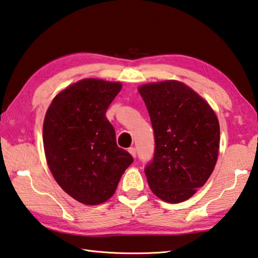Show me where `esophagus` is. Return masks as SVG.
I'll list each match as a JSON object with an SVG mask.
<instances>
[{"instance_id": "esophagus-1", "label": "esophagus", "mask_w": 258, "mask_h": 258, "mask_svg": "<svg viewBox=\"0 0 258 258\" xmlns=\"http://www.w3.org/2000/svg\"><path fill=\"white\" fill-rule=\"evenodd\" d=\"M128 152H130V154H131V156H132L133 158L137 157V149H135V148H130V149H128Z\"/></svg>"}]
</instances>
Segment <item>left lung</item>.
I'll return each mask as SVG.
<instances>
[{
    "instance_id": "1",
    "label": "left lung",
    "mask_w": 258,
    "mask_h": 258,
    "mask_svg": "<svg viewBox=\"0 0 258 258\" xmlns=\"http://www.w3.org/2000/svg\"><path fill=\"white\" fill-rule=\"evenodd\" d=\"M154 131L153 160L145 167L152 193L167 203L191 198L214 170L220 125L214 110L198 92L177 80L138 88Z\"/></svg>"
}]
</instances>
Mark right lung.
<instances>
[{
    "label": "right lung",
    "mask_w": 258,
    "mask_h": 258,
    "mask_svg": "<svg viewBox=\"0 0 258 258\" xmlns=\"http://www.w3.org/2000/svg\"><path fill=\"white\" fill-rule=\"evenodd\" d=\"M120 82L82 79L59 91L46 111V161L65 193L86 205H99L116 191L133 158L116 143L106 111Z\"/></svg>",
    "instance_id": "add662e5"
}]
</instances>
